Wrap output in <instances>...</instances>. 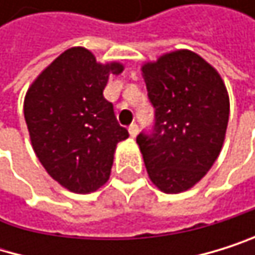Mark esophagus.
Instances as JSON below:
<instances>
[{
  "label": "esophagus",
  "instance_id": "1",
  "mask_svg": "<svg viewBox=\"0 0 255 255\" xmlns=\"http://www.w3.org/2000/svg\"><path fill=\"white\" fill-rule=\"evenodd\" d=\"M128 133H130L131 137H136V136H137V133H139V127H137V124H131V125L128 127Z\"/></svg>",
  "mask_w": 255,
  "mask_h": 255
}]
</instances>
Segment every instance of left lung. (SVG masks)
Segmentation results:
<instances>
[{"mask_svg": "<svg viewBox=\"0 0 255 255\" xmlns=\"http://www.w3.org/2000/svg\"><path fill=\"white\" fill-rule=\"evenodd\" d=\"M154 107V127L136 142L156 187L168 194L190 190L220 154L230 98L217 70L191 50L162 55L142 65Z\"/></svg>", "mask_w": 255, "mask_h": 255, "instance_id": "1", "label": "left lung"}]
</instances>
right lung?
<instances>
[{
  "label": "right lung",
  "instance_id": "right-lung-1",
  "mask_svg": "<svg viewBox=\"0 0 255 255\" xmlns=\"http://www.w3.org/2000/svg\"><path fill=\"white\" fill-rule=\"evenodd\" d=\"M122 70L119 62L99 64L87 48L72 47L27 90L24 118L33 150L72 193H92L109 180L116 145L128 137L104 98L109 76Z\"/></svg>",
  "mask_w": 255,
  "mask_h": 255
}]
</instances>
